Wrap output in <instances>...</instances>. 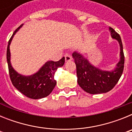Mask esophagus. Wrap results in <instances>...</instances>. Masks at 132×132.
<instances>
[{
  "label": "esophagus",
  "mask_w": 132,
  "mask_h": 132,
  "mask_svg": "<svg viewBox=\"0 0 132 132\" xmlns=\"http://www.w3.org/2000/svg\"><path fill=\"white\" fill-rule=\"evenodd\" d=\"M65 61H70L72 60V57L70 55L66 54L65 55Z\"/></svg>",
  "instance_id": "obj_1"
}]
</instances>
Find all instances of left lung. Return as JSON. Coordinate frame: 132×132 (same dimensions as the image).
Masks as SVG:
<instances>
[{
  "label": "left lung",
  "mask_w": 132,
  "mask_h": 132,
  "mask_svg": "<svg viewBox=\"0 0 132 132\" xmlns=\"http://www.w3.org/2000/svg\"><path fill=\"white\" fill-rule=\"evenodd\" d=\"M109 30L112 38L117 40L120 45V61L114 69H101L90 63L78 52H74L72 54L76 64L78 84L89 94H102L110 91L117 84L123 73L124 55L122 39L120 35L111 27H109Z\"/></svg>",
  "instance_id": "obj_1"
}]
</instances>
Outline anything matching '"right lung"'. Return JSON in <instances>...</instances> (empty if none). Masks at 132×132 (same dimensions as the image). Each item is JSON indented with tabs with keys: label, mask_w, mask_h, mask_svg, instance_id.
Listing matches in <instances>:
<instances>
[{
	"label": "right lung",
	"mask_w": 132,
	"mask_h": 132,
	"mask_svg": "<svg viewBox=\"0 0 132 132\" xmlns=\"http://www.w3.org/2000/svg\"><path fill=\"white\" fill-rule=\"evenodd\" d=\"M20 26L13 33L9 42L6 52V59L9 66L10 80L15 88L26 96L33 99L46 97L52 93L55 87L56 80L54 75L59 67L65 63V57L58 61H48L36 73L31 75H23L15 71L10 62V45L15 34L23 26Z\"/></svg>",
	"instance_id": "1"
}]
</instances>
